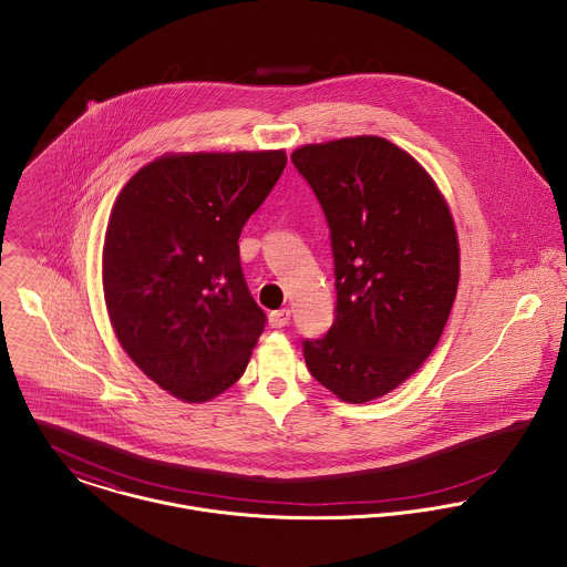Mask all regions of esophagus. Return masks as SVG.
I'll use <instances>...</instances> for the list:
<instances>
[{
	"label": "esophagus",
	"instance_id": "34e87169",
	"mask_svg": "<svg viewBox=\"0 0 567 567\" xmlns=\"http://www.w3.org/2000/svg\"><path fill=\"white\" fill-rule=\"evenodd\" d=\"M288 323H290V310L288 308L270 312V324L272 327H286Z\"/></svg>",
	"mask_w": 567,
	"mask_h": 567
}]
</instances>
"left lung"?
<instances>
[{"label": "left lung", "instance_id": "8db88e82", "mask_svg": "<svg viewBox=\"0 0 567 567\" xmlns=\"http://www.w3.org/2000/svg\"><path fill=\"white\" fill-rule=\"evenodd\" d=\"M292 163L329 225L336 317L303 340L310 373L349 404L378 400L432 353L458 288V238L430 174L395 144H308Z\"/></svg>", "mask_w": 567, "mask_h": 567}]
</instances>
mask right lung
Masks as SVG:
<instances>
[{
    "instance_id": "add662e5",
    "label": "right lung",
    "mask_w": 567,
    "mask_h": 567,
    "mask_svg": "<svg viewBox=\"0 0 567 567\" xmlns=\"http://www.w3.org/2000/svg\"><path fill=\"white\" fill-rule=\"evenodd\" d=\"M286 162L284 151L165 155L113 205L102 250L109 319L131 360L183 402L236 384L264 331L238 240Z\"/></svg>"
}]
</instances>
